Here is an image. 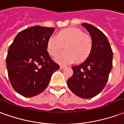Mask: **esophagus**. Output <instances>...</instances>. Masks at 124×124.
Returning a JSON list of instances; mask_svg holds the SVG:
<instances>
[{
  "label": "esophagus",
  "instance_id": "esophagus-1",
  "mask_svg": "<svg viewBox=\"0 0 124 124\" xmlns=\"http://www.w3.org/2000/svg\"><path fill=\"white\" fill-rule=\"evenodd\" d=\"M66 68V66H63V65H61L60 66V68L61 69V70H63V69H64V68Z\"/></svg>",
  "mask_w": 124,
  "mask_h": 124
}]
</instances>
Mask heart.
Segmentation results:
<instances>
[{
  "label": "heart",
  "mask_w": 124,
  "mask_h": 124,
  "mask_svg": "<svg viewBox=\"0 0 124 124\" xmlns=\"http://www.w3.org/2000/svg\"><path fill=\"white\" fill-rule=\"evenodd\" d=\"M64 46L65 51L55 58L56 62L64 65L75 60L82 62L91 52L92 39L80 29L68 28L60 31L56 37L51 36L47 40V50L51 56L57 55Z\"/></svg>",
  "instance_id": "obj_1"
}]
</instances>
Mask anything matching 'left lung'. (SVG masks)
<instances>
[{
  "label": "left lung",
  "instance_id": "left-lung-1",
  "mask_svg": "<svg viewBox=\"0 0 124 124\" xmlns=\"http://www.w3.org/2000/svg\"><path fill=\"white\" fill-rule=\"evenodd\" d=\"M82 25L91 37L92 50L85 62L72 67L73 75L68 79L67 84L76 95L90 99L104 89L112 68L113 52L103 32L91 24L83 23Z\"/></svg>",
  "mask_w": 124,
  "mask_h": 124
}]
</instances>
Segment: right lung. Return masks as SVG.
I'll return each mask as SVG.
<instances>
[{
  "mask_svg": "<svg viewBox=\"0 0 124 124\" xmlns=\"http://www.w3.org/2000/svg\"><path fill=\"white\" fill-rule=\"evenodd\" d=\"M55 29L33 26L19 32L6 58L8 76L15 91L26 97L44 91L60 66L51 59L47 42Z\"/></svg>",
  "mask_w": 124,
  "mask_h": 124,
  "instance_id": "1",
  "label": "right lung"
}]
</instances>
